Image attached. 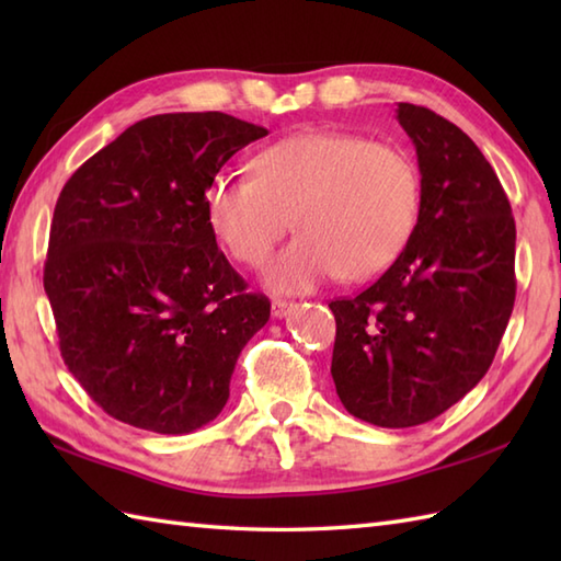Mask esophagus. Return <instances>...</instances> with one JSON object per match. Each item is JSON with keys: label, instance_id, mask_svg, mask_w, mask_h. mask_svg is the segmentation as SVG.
I'll return each mask as SVG.
<instances>
[{"label": "esophagus", "instance_id": "esophagus-1", "mask_svg": "<svg viewBox=\"0 0 561 561\" xmlns=\"http://www.w3.org/2000/svg\"><path fill=\"white\" fill-rule=\"evenodd\" d=\"M296 308H299V304L277 299V301H272V316H274V318H287L289 313L296 311Z\"/></svg>", "mask_w": 561, "mask_h": 561}]
</instances>
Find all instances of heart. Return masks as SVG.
<instances>
[{
    "instance_id": "1",
    "label": "heart",
    "mask_w": 561,
    "mask_h": 561,
    "mask_svg": "<svg viewBox=\"0 0 561 561\" xmlns=\"http://www.w3.org/2000/svg\"><path fill=\"white\" fill-rule=\"evenodd\" d=\"M205 211L211 231L248 267L265 265L294 217L299 238L265 272L274 291H308L335 274L364 282L408 245L420 173L398 147L311 129L262 149L253 175H214Z\"/></svg>"
}]
</instances>
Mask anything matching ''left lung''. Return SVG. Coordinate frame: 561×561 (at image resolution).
<instances>
[{"instance_id":"8db88e82","label":"left lung","mask_w":561,"mask_h":561,"mask_svg":"<svg viewBox=\"0 0 561 561\" xmlns=\"http://www.w3.org/2000/svg\"><path fill=\"white\" fill-rule=\"evenodd\" d=\"M422 173L408 245L352 299L330 301V374L359 420L432 422L480 383L516 301V221L478 145L422 105L398 103Z\"/></svg>"}]
</instances>
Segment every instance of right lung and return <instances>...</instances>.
I'll list each match as a JSON object with an SVG mask.
<instances>
[{"instance_id":"obj_1","label":"right lung","mask_w":561,"mask_h":561,"mask_svg":"<svg viewBox=\"0 0 561 561\" xmlns=\"http://www.w3.org/2000/svg\"><path fill=\"white\" fill-rule=\"evenodd\" d=\"M267 129L226 113L139 121L57 197L43 272L59 352L91 400L153 434H190L229 400L270 301L248 294L207 221L205 190Z\"/></svg>"}]
</instances>
